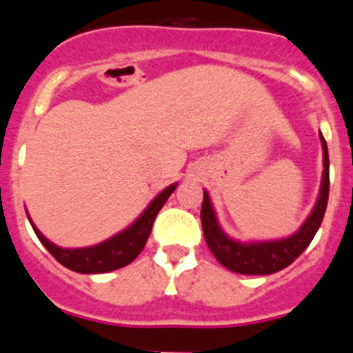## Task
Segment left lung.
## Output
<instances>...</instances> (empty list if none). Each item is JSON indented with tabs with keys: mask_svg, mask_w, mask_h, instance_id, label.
I'll use <instances>...</instances> for the list:
<instances>
[{
	"mask_svg": "<svg viewBox=\"0 0 353 353\" xmlns=\"http://www.w3.org/2000/svg\"><path fill=\"white\" fill-rule=\"evenodd\" d=\"M320 143L323 150V173L316 203L297 232L285 239L252 240V242H240V240L232 239L221 228L210 196L207 191H203L201 226H203L205 240L212 254L223 267L232 272L245 274V276H267L292 265L311 244V240L322 224L327 199H329V152H327V143L322 132H320Z\"/></svg>",
	"mask_w": 353,
	"mask_h": 353,
	"instance_id": "8db88e82",
	"label": "left lung"
}]
</instances>
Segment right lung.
I'll return each instance as SVG.
<instances>
[{
	"label": "right lung",
	"instance_id": "obj_1",
	"mask_svg": "<svg viewBox=\"0 0 353 353\" xmlns=\"http://www.w3.org/2000/svg\"><path fill=\"white\" fill-rule=\"evenodd\" d=\"M179 183H171L170 187H166L164 191L159 192L152 201H150L148 207L143 210V214L139 215L138 219L134 221L130 226H127L123 232L117 233L111 239L104 240L101 244L90 245V248H77V249H63L60 245L52 244L51 240L46 239L42 233L39 232V228L33 224V221L30 219L31 226L35 230L37 236L43 244V248L51 252L56 260L60 261L63 267L74 270V272L79 274H104L111 272V270L121 269L129 265L130 261H134L138 258L139 252L145 248L146 240H148L150 232H152V226H154V221L157 217L159 210L164 207L166 199L170 198L171 192L176 189Z\"/></svg>",
	"mask_w": 353,
	"mask_h": 353
}]
</instances>
